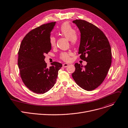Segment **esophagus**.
Returning <instances> with one entry per match:
<instances>
[{"instance_id":"34e87169","label":"esophagus","mask_w":128,"mask_h":128,"mask_svg":"<svg viewBox=\"0 0 128 128\" xmlns=\"http://www.w3.org/2000/svg\"><path fill=\"white\" fill-rule=\"evenodd\" d=\"M68 65H69V64L64 63V64H63V67H67Z\"/></svg>"}]
</instances>
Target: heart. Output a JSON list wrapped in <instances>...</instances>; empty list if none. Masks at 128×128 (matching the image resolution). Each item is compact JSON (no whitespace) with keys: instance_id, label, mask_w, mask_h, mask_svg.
I'll list each match as a JSON object with an SVG mask.
<instances>
[{"instance_id":"obj_1","label":"heart","mask_w":128,"mask_h":128,"mask_svg":"<svg viewBox=\"0 0 128 128\" xmlns=\"http://www.w3.org/2000/svg\"><path fill=\"white\" fill-rule=\"evenodd\" d=\"M59 32L62 36L69 39L72 45H76L79 40L78 35L75 32L74 29L68 22H65L61 25L59 29ZM49 42L51 46H54L56 45V38L54 36H51L49 39ZM70 54V52H63L60 54V58L64 61H69Z\"/></svg>"}]
</instances>
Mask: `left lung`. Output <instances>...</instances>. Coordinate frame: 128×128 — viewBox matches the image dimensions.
Listing matches in <instances>:
<instances>
[{"mask_svg":"<svg viewBox=\"0 0 128 128\" xmlns=\"http://www.w3.org/2000/svg\"><path fill=\"white\" fill-rule=\"evenodd\" d=\"M72 22L81 33L78 54L87 64L83 68V66L75 63L72 76L82 88L92 90L103 82L108 74L112 62L111 48L104 33L96 26L82 20Z\"/></svg>","mask_w":128,"mask_h":128,"instance_id":"left-lung-1","label":"left lung"}]
</instances>
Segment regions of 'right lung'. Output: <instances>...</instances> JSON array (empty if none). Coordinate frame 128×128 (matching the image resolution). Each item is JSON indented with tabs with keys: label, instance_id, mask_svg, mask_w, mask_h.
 Returning <instances> with one entry per match:
<instances>
[{
	"label": "right lung",
	"instance_id": "add662e5",
	"mask_svg": "<svg viewBox=\"0 0 128 128\" xmlns=\"http://www.w3.org/2000/svg\"><path fill=\"white\" fill-rule=\"evenodd\" d=\"M55 24L56 22L44 24L30 31L23 38L18 51L22 80L27 88L37 94L46 92L54 86L62 66L54 62L48 68L44 60L45 54L52 49L49 39Z\"/></svg>",
	"mask_w": 128,
	"mask_h": 128
}]
</instances>
